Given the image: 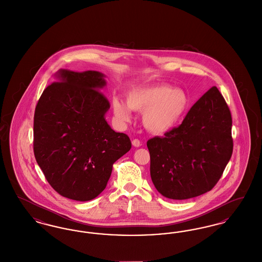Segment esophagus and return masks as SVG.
Masks as SVG:
<instances>
[{"label":"esophagus","mask_w":262,"mask_h":262,"mask_svg":"<svg viewBox=\"0 0 262 262\" xmlns=\"http://www.w3.org/2000/svg\"><path fill=\"white\" fill-rule=\"evenodd\" d=\"M132 142H133V145H134L135 147H139V146L141 145V143H140V140H139V139H137V138L134 139Z\"/></svg>","instance_id":"esophagus-1"}]
</instances>
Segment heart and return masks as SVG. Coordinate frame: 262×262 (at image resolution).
Masks as SVG:
<instances>
[{
  "instance_id": "obj_1",
  "label": "heart",
  "mask_w": 262,
  "mask_h": 262,
  "mask_svg": "<svg viewBox=\"0 0 262 262\" xmlns=\"http://www.w3.org/2000/svg\"><path fill=\"white\" fill-rule=\"evenodd\" d=\"M190 99L186 91L168 84L135 88L126 95V103L113 99V112L118 122L125 124L132 119L130 110L143 112L142 123L155 135L172 130L186 117Z\"/></svg>"
}]
</instances>
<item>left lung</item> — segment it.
<instances>
[{
	"label": "left lung",
	"mask_w": 262,
	"mask_h": 262,
	"mask_svg": "<svg viewBox=\"0 0 262 262\" xmlns=\"http://www.w3.org/2000/svg\"><path fill=\"white\" fill-rule=\"evenodd\" d=\"M147 141L150 176L170 200H187L211 190L233 153L232 116L216 86L190 108L183 123Z\"/></svg>",
	"instance_id": "8db88e82"
}]
</instances>
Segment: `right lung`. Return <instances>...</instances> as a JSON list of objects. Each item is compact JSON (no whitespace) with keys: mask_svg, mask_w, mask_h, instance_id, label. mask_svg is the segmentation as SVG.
<instances>
[{"mask_svg":"<svg viewBox=\"0 0 262 262\" xmlns=\"http://www.w3.org/2000/svg\"><path fill=\"white\" fill-rule=\"evenodd\" d=\"M39 98L33 124L35 159L59 194L88 201L105 189L113 164L130 149L129 137L105 120L110 102L104 75L61 70Z\"/></svg>","mask_w":262,"mask_h":262,"instance_id":"right-lung-1","label":"right lung"}]
</instances>
